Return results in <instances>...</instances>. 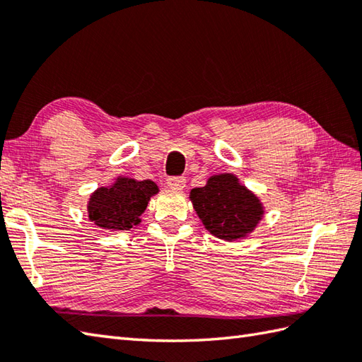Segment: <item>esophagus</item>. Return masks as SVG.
I'll return each instance as SVG.
<instances>
[{
    "label": "esophagus",
    "instance_id": "obj_1",
    "mask_svg": "<svg viewBox=\"0 0 362 362\" xmlns=\"http://www.w3.org/2000/svg\"><path fill=\"white\" fill-rule=\"evenodd\" d=\"M166 183H168V187H169V188L180 191V189L185 188V185H187V179H185V177H169Z\"/></svg>",
    "mask_w": 362,
    "mask_h": 362
}]
</instances>
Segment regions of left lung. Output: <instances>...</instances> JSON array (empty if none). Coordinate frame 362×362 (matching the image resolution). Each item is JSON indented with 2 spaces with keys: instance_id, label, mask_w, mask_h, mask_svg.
<instances>
[{
  "instance_id": "8db88e82",
  "label": "left lung",
  "mask_w": 362,
  "mask_h": 362,
  "mask_svg": "<svg viewBox=\"0 0 362 362\" xmlns=\"http://www.w3.org/2000/svg\"><path fill=\"white\" fill-rule=\"evenodd\" d=\"M189 201L204 227L224 241L243 240L264 214L259 197L228 173L214 174L205 187L191 189Z\"/></svg>"
}]
</instances>
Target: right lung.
Returning <instances> with one entry per match:
<instances>
[{
	"mask_svg": "<svg viewBox=\"0 0 362 362\" xmlns=\"http://www.w3.org/2000/svg\"><path fill=\"white\" fill-rule=\"evenodd\" d=\"M157 193L156 182L118 175L110 187H101L91 193L87 204L88 219L109 232L130 230L140 224V216Z\"/></svg>",
	"mask_w": 362,
	"mask_h": 362,
	"instance_id": "obj_1",
	"label": "right lung"
}]
</instances>
